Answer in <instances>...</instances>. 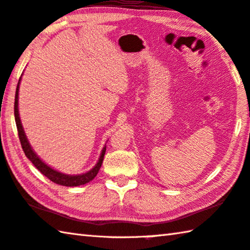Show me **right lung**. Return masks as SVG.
<instances>
[{
  "mask_svg": "<svg viewBox=\"0 0 250 250\" xmlns=\"http://www.w3.org/2000/svg\"><path fill=\"white\" fill-rule=\"evenodd\" d=\"M20 83H21V79L18 81L17 87H16V94H15V104H14V115H15V121H16V126H17V131H18V137H20V141L22 147V151H24L25 155L27 158L33 163L35 165L36 168H37L42 174L49 178L51 181H53L54 184L61 185V186H66V187H76V186H81V185H85L92 181L96 175L98 174V170L101 168V166L103 164L104 161V156H105V152H106V146L103 148L101 157L97 162V164L94 166V168L90 169L89 171L85 172V174L82 175H65L62 174V172L54 170L51 167L48 166L47 164L40 160V158L36 155V153L33 151V148L29 145L28 140H27L24 129H22L21 122L20 119V113H18V89H20Z\"/></svg>",
  "mask_w": 250,
  "mask_h": 250,
  "instance_id": "add662e5",
  "label": "right lung"
}]
</instances>
